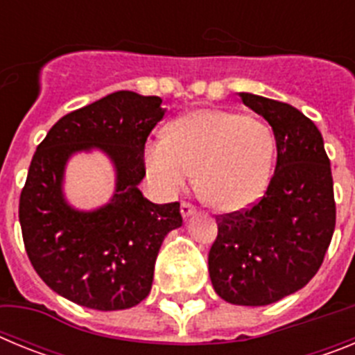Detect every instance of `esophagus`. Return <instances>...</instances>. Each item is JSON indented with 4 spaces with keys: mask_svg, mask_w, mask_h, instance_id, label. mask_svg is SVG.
Segmentation results:
<instances>
[{
    "mask_svg": "<svg viewBox=\"0 0 355 355\" xmlns=\"http://www.w3.org/2000/svg\"><path fill=\"white\" fill-rule=\"evenodd\" d=\"M193 213H196V206L187 202V200H183V202H181V215H183L184 218H188V216L193 215Z\"/></svg>",
    "mask_w": 355,
    "mask_h": 355,
    "instance_id": "34e87169",
    "label": "esophagus"
}]
</instances>
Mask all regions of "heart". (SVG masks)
I'll use <instances>...</instances> for the list:
<instances>
[{"mask_svg": "<svg viewBox=\"0 0 355 355\" xmlns=\"http://www.w3.org/2000/svg\"><path fill=\"white\" fill-rule=\"evenodd\" d=\"M274 133L263 121L224 110H196L150 140L144 153L150 181L165 196L180 192L197 171V188L222 211L254 205L268 187Z\"/></svg>", "mask_w": 355, "mask_h": 355, "instance_id": "1", "label": "heart"}]
</instances>
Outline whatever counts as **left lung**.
<instances>
[{
  "label": "left lung",
  "instance_id": "1",
  "mask_svg": "<svg viewBox=\"0 0 355 355\" xmlns=\"http://www.w3.org/2000/svg\"><path fill=\"white\" fill-rule=\"evenodd\" d=\"M240 97L272 126L277 163L258 202L216 215L209 277L225 302L266 306L315 277L334 233L336 202L331 162L315 122L286 103L247 92Z\"/></svg>",
  "mask_w": 355,
  "mask_h": 355
}]
</instances>
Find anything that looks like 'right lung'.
Instances as JSON below:
<instances>
[{"instance_id":"add662e5","label":"right lung","mask_w":355,"mask_h":355,"mask_svg":"<svg viewBox=\"0 0 355 355\" xmlns=\"http://www.w3.org/2000/svg\"><path fill=\"white\" fill-rule=\"evenodd\" d=\"M165 115L162 99L119 90L64 115L37 147L19 199L31 265L53 291L97 311L137 306L149 295L163 238L183 224L180 202L155 205L140 192L147 137ZM101 148L118 181L108 205L78 212L63 199L67 159Z\"/></svg>"}]
</instances>
